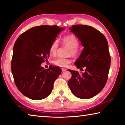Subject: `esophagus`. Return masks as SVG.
<instances>
[{"label":"esophagus","mask_w":125,"mask_h":125,"mask_svg":"<svg viewBox=\"0 0 125 125\" xmlns=\"http://www.w3.org/2000/svg\"><path fill=\"white\" fill-rule=\"evenodd\" d=\"M62 72H64L65 71H67V69L65 68H62Z\"/></svg>","instance_id":"esophagus-1"}]
</instances>
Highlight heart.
Here are the masks:
<instances>
[{"label": "heart", "instance_id": "heart-1", "mask_svg": "<svg viewBox=\"0 0 125 125\" xmlns=\"http://www.w3.org/2000/svg\"><path fill=\"white\" fill-rule=\"evenodd\" d=\"M62 42L63 45L66 46L69 48L68 54L69 56H73V57H77L79 53L78 46L79 42V40L75 36L73 35H69L64 36L62 40ZM58 43L57 41L55 40L52 42L50 47V52L52 56H55L57 54L58 49ZM72 62L71 58H59L56 59L53 61L54 65L60 67H65Z\"/></svg>", "mask_w": 125, "mask_h": 125}]
</instances>
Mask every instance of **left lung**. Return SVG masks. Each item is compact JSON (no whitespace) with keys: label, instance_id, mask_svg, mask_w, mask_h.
Wrapping results in <instances>:
<instances>
[{"label":"left lung","instance_id":"8db88e82","mask_svg":"<svg viewBox=\"0 0 125 125\" xmlns=\"http://www.w3.org/2000/svg\"><path fill=\"white\" fill-rule=\"evenodd\" d=\"M81 42L84 48L75 65L84 73L68 69L72 77L68 85L78 98H92L100 93L106 83L111 58L108 42L98 30L84 25H73L70 28Z\"/></svg>","mask_w":125,"mask_h":125}]
</instances>
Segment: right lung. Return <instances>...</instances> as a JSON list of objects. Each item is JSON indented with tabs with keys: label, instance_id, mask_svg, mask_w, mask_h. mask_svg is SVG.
Returning <instances> with one entry per match:
<instances>
[{
	"label": "right lung",
	"instance_id": "right-lung-1",
	"mask_svg": "<svg viewBox=\"0 0 125 125\" xmlns=\"http://www.w3.org/2000/svg\"><path fill=\"white\" fill-rule=\"evenodd\" d=\"M64 30L57 25L35 26L22 33L16 40L11 72L17 88L27 98L41 100L51 93L55 80L62 70L52 65L44 69L41 64L47 61L50 46Z\"/></svg>",
	"mask_w": 125,
	"mask_h": 125
}]
</instances>
